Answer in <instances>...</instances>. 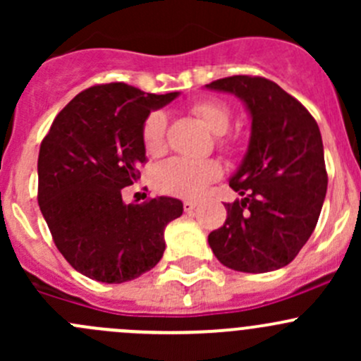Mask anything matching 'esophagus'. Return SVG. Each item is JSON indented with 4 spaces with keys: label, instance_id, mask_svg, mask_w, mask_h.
I'll return each instance as SVG.
<instances>
[{
    "label": "esophagus",
    "instance_id": "34e87169",
    "mask_svg": "<svg viewBox=\"0 0 361 361\" xmlns=\"http://www.w3.org/2000/svg\"><path fill=\"white\" fill-rule=\"evenodd\" d=\"M197 204H199L197 201H192V199H185V201H183V209L188 213V211L195 209V207H197Z\"/></svg>",
    "mask_w": 361,
    "mask_h": 361
}]
</instances>
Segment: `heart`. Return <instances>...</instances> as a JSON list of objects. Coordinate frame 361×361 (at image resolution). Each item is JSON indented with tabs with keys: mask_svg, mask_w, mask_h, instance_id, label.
<instances>
[{
	"mask_svg": "<svg viewBox=\"0 0 361 361\" xmlns=\"http://www.w3.org/2000/svg\"><path fill=\"white\" fill-rule=\"evenodd\" d=\"M192 113L216 134V147L225 154H235L241 141L228 136L232 108L221 99H199L190 106ZM167 118L162 111H150L141 126V141L148 155L157 157L166 150ZM221 164L214 159L171 157L160 162L154 171L155 187L164 194L178 197H197L221 176Z\"/></svg>",
	"mask_w": 361,
	"mask_h": 361,
	"instance_id": "1",
	"label": "heart"
}]
</instances>
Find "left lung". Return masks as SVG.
I'll return each mask as SVG.
<instances>
[{
  "label": "left lung",
  "mask_w": 361,
  "mask_h": 361,
  "mask_svg": "<svg viewBox=\"0 0 361 361\" xmlns=\"http://www.w3.org/2000/svg\"><path fill=\"white\" fill-rule=\"evenodd\" d=\"M241 97L251 113L248 154L228 181L241 201L207 235L228 269L269 272L288 265L318 224L326 194L319 127L307 108L264 76L235 75L206 85Z\"/></svg>",
  "instance_id": "obj_1"
}]
</instances>
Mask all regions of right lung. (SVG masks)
Returning <instances> with one entry per match:
<instances>
[{"instance_id": "add662e5", "label": "right lung", "mask_w": 361, "mask_h": 361, "mask_svg": "<svg viewBox=\"0 0 361 361\" xmlns=\"http://www.w3.org/2000/svg\"><path fill=\"white\" fill-rule=\"evenodd\" d=\"M178 92L147 94L122 82L76 94L39 145L38 204L57 250L83 276L126 283L162 258L164 228L181 216L180 199L123 204L122 188L147 164L141 126Z\"/></svg>"}]
</instances>
